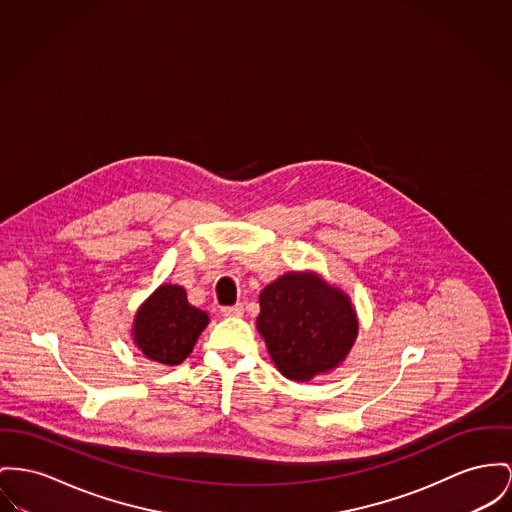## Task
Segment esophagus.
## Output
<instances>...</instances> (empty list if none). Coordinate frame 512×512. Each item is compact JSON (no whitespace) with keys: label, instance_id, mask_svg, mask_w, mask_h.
I'll return each instance as SVG.
<instances>
[{"label":"esophagus","instance_id":"obj_1","mask_svg":"<svg viewBox=\"0 0 512 512\" xmlns=\"http://www.w3.org/2000/svg\"><path fill=\"white\" fill-rule=\"evenodd\" d=\"M242 312H244V307H242V305H233V307L221 308V314H223V316H242Z\"/></svg>","mask_w":512,"mask_h":512}]
</instances>
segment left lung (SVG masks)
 <instances>
[{
  "instance_id": "1",
  "label": "left lung",
  "mask_w": 512,
  "mask_h": 512,
  "mask_svg": "<svg viewBox=\"0 0 512 512\" xmlns=\"http://www.w3.org/2000/svg\"><path fill=\"white\" fill-rule=\"evenodd\" d=\"M256 326L279 373L297 382L336 369L359 330L349 297L312 272L285 273L266 285Z\"/></svg>"
}]
</instances>
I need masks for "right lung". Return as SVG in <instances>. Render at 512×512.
I'll list each match as a JSON object with an SVG mask.
<instances>
[{"instance_id": "add662e5", "label": "right lung", "mask_w": 512, "mask_h": 512, "mask_svg": "<svg viewBox=\"0 0 512 512\" xmlns=\"http://www.w3.org/2000/svg\"><path fill=\"white\" fill-rule=\"evenodd\" d=\"M209 316L192 307L180 285H161L134 318V343L141 353L163 365H180L194 349Z\"/></svg>"}]
</instances>
